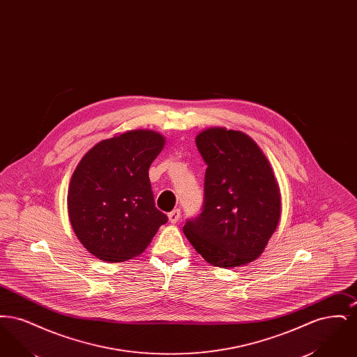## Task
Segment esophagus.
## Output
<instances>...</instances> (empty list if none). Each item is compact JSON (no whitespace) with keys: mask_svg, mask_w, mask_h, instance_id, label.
I'll return each mask as SVG.
<instances>
[{"mask_svg":"<svg viewBox=\"0 0 357 357\" xmlns=\"http://www.w3.org/2000/svg\"><path fill=\"white\" fill-rule=\"evenodd\" d=\"M169 220L171 223H176L181 220V208H174L172 211L169 213Z\"/></svg>","mask_w":357,"mask_h":357,"instance_id":"esophagus-1","label":"esophagus"}]
</instances>
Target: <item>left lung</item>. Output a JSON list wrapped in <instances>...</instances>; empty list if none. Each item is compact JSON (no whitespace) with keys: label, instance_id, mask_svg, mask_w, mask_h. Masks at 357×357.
I'll return each instance as SVG.
<instances>
[{"label":"left lung","instance_id":"left-lung-1","mask_svg":"<svg viewBox=\"0 0 357 357\" xmlns=\"http://www.w3.org/2000/svg\"><path fill=\"white\" fill-rule=\"evenodd\" d=\"M207 166L202 211L183 233L204 259L220 268L249 264L277 229L281 197L266 156L253 139L226 128L195 139Z\"/></svg>","mask_w":357,"mask_h":357}]
</instances>
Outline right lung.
<instances>
[{
  "label": "right lung",
  "instance_id": "add662e5",
  "mask_svg": "<svg viewBox=\"0 0 357 357\" xmlns=\"http://www.w3.org/2000/svg\"><path fill=\"white\" fill-rule=\"evenodd\" d=\"M165 137L147 130L102 140L72 175L69 221L85 249L107 262L143 253L159 226L169 221L155 207L149 169Z\"/></svg>",
  "mask_w": 357,
  "mask_h": 357
}]
</instances>
